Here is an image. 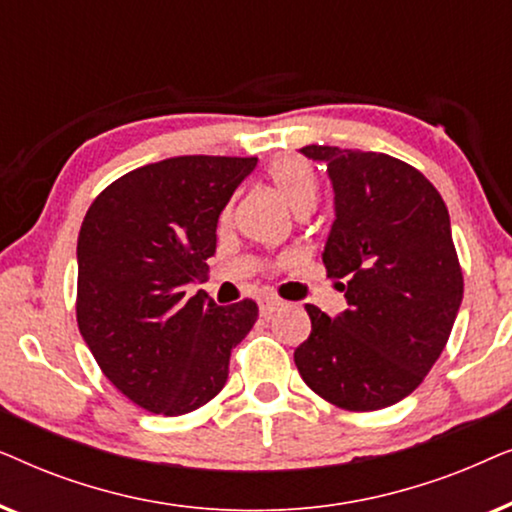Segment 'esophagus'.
<instances>
[{
	"label": "esophagus",
	"mask_w": 512,
	"mask_h": 512,
	"mask_svg": "<svg viewBox=\"0 0 512 512\" xmlns=\"http://www.w3.org/2000/svg\"><path fill=\"white\" fill-rule=\"evenodd\" d=\"M261 317H272V312H277L279 307H284V300L279 298H263L261 300Z\"/></svg>",
	"instance_id": "obj_1"
}]
</instances>
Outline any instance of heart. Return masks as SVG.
Returning a JSON list of instances; mask_svg holds the SVG:
<instances>
[{
  "label": "heart",
  "mask_w": 512,
  "mask_h": 512,
  "mask_svg": "<svg viewBox=\"0 0 512 512\" xmlns=\"http://www.w3.org/2000/svg\"><path fill=\"white\" fill-rule=\"evenodd\" d=\"M272 184L282 198L296 209V212H307L314 207L319 195V179L314 167L300 156H282L272 160L268 167Z\"/></svg>",
  "instance_id": "obj_1"
}]
</instances>
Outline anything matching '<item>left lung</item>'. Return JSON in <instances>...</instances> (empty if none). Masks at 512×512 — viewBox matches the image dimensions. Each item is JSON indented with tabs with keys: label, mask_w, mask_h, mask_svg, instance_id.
Instances as JSON below:
<instances>
[{
	"label": "left lung",
	"mask_w": 512,
	"mask_h": 512,
	"mask_svg": "<svg viewBox=\"0 0 512 512\" xmlns=\"http://www.w3.org/2000/svg\"><path fill=\"white\" fill-rule=\"evenodd\" d=\"M300 151L326 163L333 181L324 265L346 282L338 284L349 310L331 319L305 305L312 333L293 361L324 401L352 412L387 408L422 384L464 298L450 214L422 172L387 153Z\"/></svg>",
	"instance_id": "8db88e82"
}]
</instances>
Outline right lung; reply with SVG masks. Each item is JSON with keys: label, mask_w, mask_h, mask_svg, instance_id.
Returning <instances> with one entry per match:
<instances>
[{"label": "right lung", "mask_w": 512, "mask_h": 512, "mask_svg": "<svg viewBox=\"0 0 512 512\" xmlns=\"http://www.w3.org/2000/svg\"><path fill=\"white\" fill-rule=\"evenodd\" d=\"M258 158L179 156L137 167L88 207L76 258V321L104 377L139 408L179 417L212 401L230 352L258 319L216 305L205 282L216 223Z\"/></svg>", "instance_id": "obj_1"}]
</instances>
